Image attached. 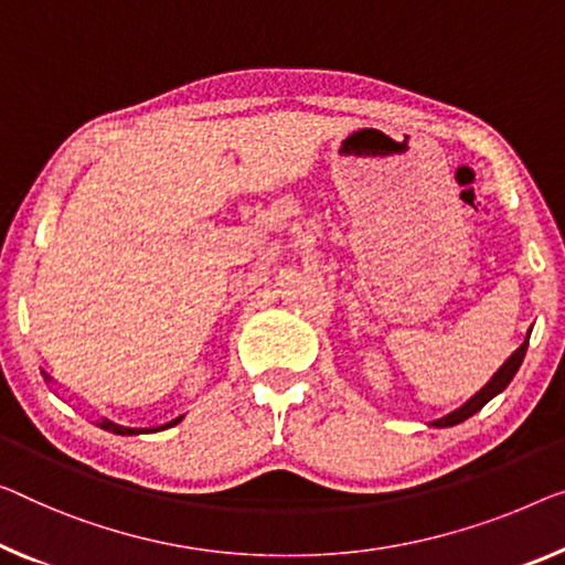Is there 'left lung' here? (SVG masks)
I'll use <instances>...</instances> for the list:
<instances>
[{"instance_id": "left-lung-1", "label": "left lung", "mask_w": 565, "mask_h": 565, "mask_svg": "<svg viewBox=\"0 0 565 565\" xmlns=\"http://www.w3.org/2000/svg\"><path fill=\"white\" fill-rule=\"evenodd\" d=\"M530 332H533V330H527L525 342L520 344V348H518L515 352H512V355H510L508 360H504V365L498 370V373H494V375L490 377V383H487L482 391L471 395V398L465 403V406H459L457 411H451V414H446V416H441V418L431 420V426H436V428H449V426H457V424H461V420H467L469 416H475L477 411H482V408L487 406V403H490V401L494 398V395H498V393H502L504 388H508L510 381H512V377H515V373L520 370V365H523V358H525V350H527Z\"/></svg>"}]
</instances>
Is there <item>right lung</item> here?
<instances>
[{"label": "right lung", "instance_id": "add662e5", "mask_svg": "<svg viewBox=\"0 0 565 565\" xmlns=\"http://www.w3.org/2000/svg\"><path fill=\"white\" fill-rule=\"evenodd\" d=\"M45 381H53V377L45 375ZM182 418H184V416H177L174 420H170V424L157 426V428H129V426H119V424H114V420H108V418H100V420H98V426L104 428V431H111V434H116V436H137V434H154V431H164V428H172V426L180 424Z\"/></svg>", "mask_w": 565, "mask_h": 565}]
</instances>
